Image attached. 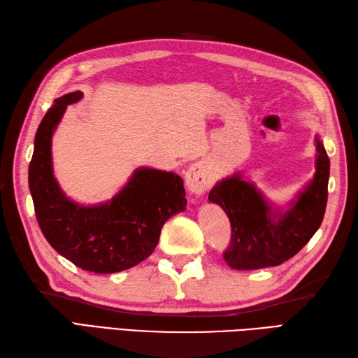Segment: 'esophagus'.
<instances>
[{
  "instance_id": "34e87169",
  "label": "esophagus",
  "mask_w": 358,
  "mask_h": 358,
  "mask_svg": "<svg viewBox=\"0 0 358 358\" xmlns=\"http://www.w3.org/2000/svg\"><path fill=\"white\" fill-rule=\"evenodd\" d=\"M185 181L186 187L192 194H203L212 185V173L206 164L196 162L189 166V169L185 175Z\"/></svg>"
}]
</instances>
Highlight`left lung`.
Returning <instances> with one entry per match:
<instances>
[{"mask_svg": "<svg viewBox=\"0 0 358 358\" xmlns=\"http://www.w3.org/2000/svg\"><path fill=\"white\" fill-rule=\"evenodd\" d=\"M315 141L314 180L286 212H273L255 186L238 173L212 187L209 201L222 206L231 222V243L223 257L232 269L278 266L299 252L320 227L328 201L329 158L322 141Z\"/></svg>", "mask_w": 358, "mask_h": 358, "instance_id": "8db88e82", "label": "left lung"}]
</instances>
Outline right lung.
Returning a JSON list of instances; mask_svg holds the SVG:
<instances>
[{
    "mask_svg": "<svg viewBox=\"0 0 358 358\" xmlns=\"http://www.w3.org/2000/svg\"><path fill=\"white\" fill-rule=\"evenodd\" d=\"M80 90L57 98L35 135L29 189L35 215L49 245L78 268L113 273L154 252L167 218L186 209L183 180L173 172L140 167L108 203L80 206L59 189L52 169V135Z\"/></svg>",
    "mask_w": 358,
    "mask_h": 358,
    "instance_id": "add662e5",
    "label": "right lung"
}]
</instances>
